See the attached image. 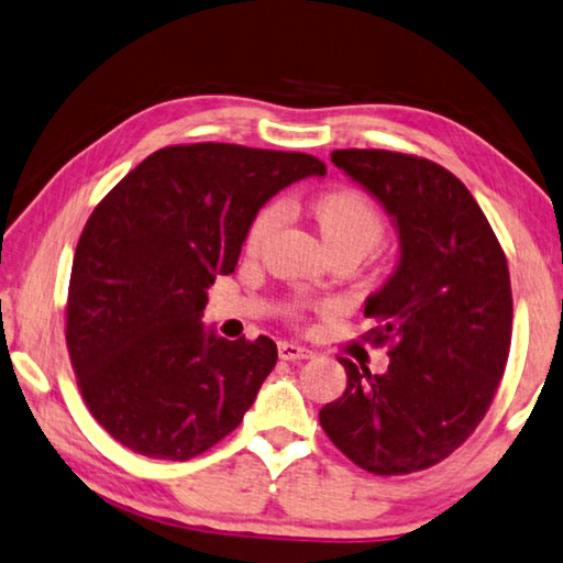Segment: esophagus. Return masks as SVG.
Here are the masks:
<instances>
[{"label":"esophagus","instance_id":"34e87169","mask_svg":"<svg viewBox=\"0 0 563 563\" xmlns=\"http://www.w3.org/2000/svg\"><path fill=\"white\" fill-rule=\"evenodd\" d=\"M278 355L283 361H290V363H298V361H306L310 358V353L306 345H298V343H288V341H280L278 343Z\"/></svg>","mask_w":563,"mask_h":563}]
</instances>
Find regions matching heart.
I'll list each match as a JSON object with an SVG mask.
<instances>
[{
  "label": "heart",
  "instance_id": "b5f03b06",
  "mask_svg": "<svg viewBox=\"0 0 563 563\" xmlns=\"http://www.w3.org/2000/svg\"><path fill=\"white\" fill-rule=\"evenodd\" d=\"M308 218L328 253H351L358 261L368 255L386 233V220H383L376 202L361 190H351V187L320 195L308 205ZM278 220L280 212L275 205L257 212L245 238L247 253H257L263 247L265 240L278 228Z\"/></svg>",
  "mask_w": 563,
  "mask_h": 563
}]
</instances>
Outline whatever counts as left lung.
Here are the masks:
<instances>
[{
    "mask_svg": "<svg viewBox=\"0 0 563 563\" xmlns=\"http://www.w3.org/2000/svg\"><path fill=\"white\" fill-rule=\"evenodd\" d=\"M333 165L386 210L398 233L390 278L365 298L388 368L338 358L343 396L320 408L328 439L361 468L398 476L451 456L494 400L511 345L506 255L474 195L431 159L335 150Z\"/></svg>",
    "mask_w": 563,
    "mask_h": 563,
    "instance_id": "left-lung-1",
    "label": "left lung"
}]
</instances>
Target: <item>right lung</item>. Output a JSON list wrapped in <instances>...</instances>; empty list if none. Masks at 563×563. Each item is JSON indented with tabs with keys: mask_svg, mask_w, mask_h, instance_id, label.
<instances>
[{
	"mask_svg": "<svg viewBox=\"0 0 563 563\" xmlns=\"http://www.w3.org/2000/svg\"><path fill=\"white\" fill-rule=\"evenodd\" d=\"M310 175L325 165L302 153L175 145L97 205L73 261L67 347L87 408L114 441L187 461L243 421L278 347L205 328L208 288L235 271L257 210Z\"/></svg>",
	"mask_w": 563,
	"mask_h": 563,
	"instance_id": "obj_1",
	"label": "right lung"
}]
</instances>
